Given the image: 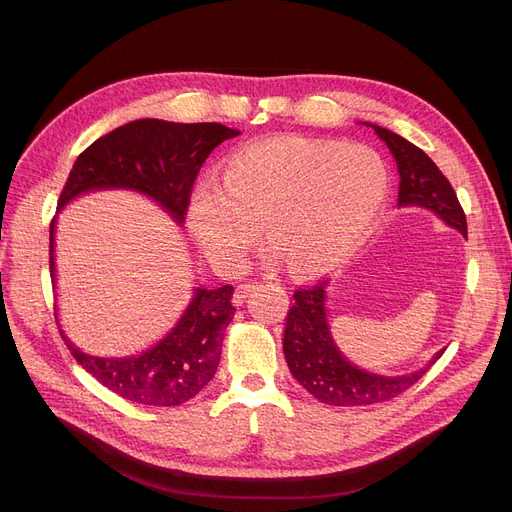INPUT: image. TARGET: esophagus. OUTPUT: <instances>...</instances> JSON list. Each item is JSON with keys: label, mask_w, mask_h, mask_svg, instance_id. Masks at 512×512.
Instances as JSON below:
<instances>
[{"label": "esophagus", "mask_w": 512, "mask_h": 512, "mask_svg": "<svg viewBox=\"0 0 512 512\" xmlns=\"http://www.w3.org/2000/svg\"><path fill=\"white\" fill-rule=\"evenodd\" d=\"M255 288H257V282H247V284H240V286L236 288V292L232 294V305H234V307H240L242 303H245V299L249 297V294H251Z\"/></svg>", "instance_id": "34e87169"}]
</instances>
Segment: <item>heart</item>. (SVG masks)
<instances>
[{
	"mask_svg": "<svg viewBox=\"0 0 512 512\" xmlns=\"http://www.w3.org/2000/svg\"><path fill=\"white\" fill-rule=\"evenodd\" d=\"M388 191L386 161L367 145L278 137L240 149L224 178L205 176L186 226L211 263L238 267L265 222L294 270L324 274L359 251Z\"/></svg>",
	"mask_w": 512,
	"mask_h": 512,
	"instance_id": "heart-1",
	"label": "heart"
}]
</instances>
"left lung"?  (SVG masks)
Masks as SVG:
<instances>
[{"instance_id":"obj_1","label":"left lung","mask_w":512,"mask_h":512,"mask_svg":"<svg viewBox=\"0 0 512 512\" xmlns=\"http://www.w3.org/2000/svg\"><path fill=\"white\" fill-rule=\"evenodd\" d=\"M361 124L375 130L396 161L400 176L398 207H423L467 236L465 211L434 161L400 134L371 122ZM328 284L324 280L294 292L282 340L290 373L319 402L332 407H365L390 400L423 378L446 351L442 348L421 369L402 375H382L355 365L332 336L326 309Z\"/></svg>"}]
</instances>
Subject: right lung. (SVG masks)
Instances as JSON below:
<instances>
[{
	"mask_svg": "<svg viewBox=\"0 0 512 512\" xmlns=\"http://www.w3.org/2000/svg\"><path fill=\"white\" fill-rule=\"evenodd\" d=\"M240 134L218 122L180 124L157 118L128 122L78 155L58 211L97 191L139 193L182 226L195 178L209 153ZM56 222L49 226V270L56 286ZM234 288L195 286L193 299L170 332L139 355H89L66 336L72 357L118 396L151 407H176L197 396L218 369L224 332L234 317ZM60 321V319H58Z\"/></svg>",
	"mask_w": 512,
	"mask_h": 512,
	"instance_id": "add662e5",
	"label": "right lung"
}]
</instances>
